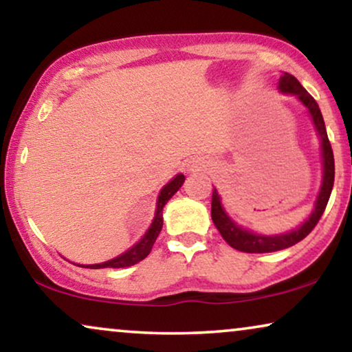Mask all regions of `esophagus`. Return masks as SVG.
I'll return each mask as SVG.
<instances>
[{
	"label": "esophagus",
	"mask_w": 352,
	"mask_h": 352,
	"mask_svg": "<svg viewBox=\"0 0 352 352\" xmlns=\"http://www.w3.org/2000/svg\"><path fill=\"white\" fill-rule=\"evenodd\" d=\"M186 167H188L190 172H201L208 167V162L203 161V159H193V161L188 162V166Z\"/></svg>",
	"instance_id": "obj_1"
}]
</instances>
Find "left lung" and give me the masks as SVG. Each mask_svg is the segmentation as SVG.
<instances>
[{"mask_svg":"<svg viewBox=\"0 0 352 352\" xmlns=\"http://www.w3.org/2000/svg\"><path fill=\"white\" fill-rule=\"evenodd\" d=\"M278 91L283 93V95L296 96L298 101L306 107L309 116H311L314 129H316L318 140H320L322 184L307 219L299 223L298 227L292 228L289 232L277 233V235H264V233L252 232L250 228L238 225L235 220L227 214V210H225L222 206V199H220L217 188H214L212 206H210V217H212L215 228H217L219 233L228 245L243 252H274L287 250V248L296 245V243L301 241L302 238H306L309 233L312 232V228L316 227L318 219L322 217L323 210L327 208V203H329L331 190H333L335 159L329 137H327L325 122H323L320 107H318L316 100L304 90V87L298 82V78H294L293 75L288 72H283L280 75Z\"/></svg>","mask_w":352,"mask_h":352,"instance_id":"8db88e82","label":"left lung"}]
</instances>
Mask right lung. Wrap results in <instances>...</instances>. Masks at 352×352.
I'll use <instances>...</instances> for the list:
<instances>
[{"label": "right lung", "mask_w": 352, "mask_h": 352, "mask_svg": "<svg viewBox=\"0 0 352 352\" xmlns=\"http://www.w3.org/2000/svg\"><path fill=\"white\" fill-rule=\"evenodd\" d=\"M185 175L184 173H177L173 179L162 186V190L159 191L157 201H156V210H154V219L146 233L135 243L132 248H129L127 251L122 252V254L112 257L109 261L100 262V264H77L78 267H85V269H122V267H130L138 264L140 261H143L149 252L153 250L154 241L159 233L162 230V209L167 204V201L172 198L177 191L180 190V186L184 185Z\"/></svg>", "instance_id": "right-lung-1"}]
</instances>
